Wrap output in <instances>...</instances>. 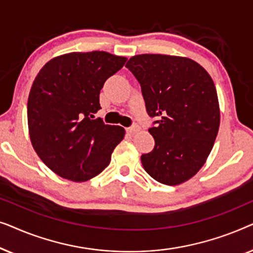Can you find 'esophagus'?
I'll return each mask as SVG.
<instances>
[{
  "label": "esophagus",
  "mask_w": 253,
  "mask_h": 253,
  "mask_svg": "<svg viewBox=\"0 0 253 253\" xmlns=\"http://www.w3.org/2000/svg\"><path fill=\"white\" fill-rule=\"evenodd\" d=\"M139 130H140V127L136 126V124H134V126H130V127H126V131H127V132H130V133L138 132Z\"/></svg>",
  "instance_id": "34e87169"
}]
</instances>
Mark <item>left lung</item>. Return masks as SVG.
I'll use <instances>...</instances> for the list:
<instances>
[{
    "instance_id": "obj_1",
    "label": "left lung",
    "mask_w": 253,
    "mask_h": 253,
    "mask_svg": "<svg viewBox=\"0 0 253 253\" xmlns=\"http://www.w3.org/2000/svg\"><path fill=\"white\" fill-rule=\"evenodd\" d=\"M126 67L134 75L151 117L158 116L153 151L141 155L155 181L178 185L205 165L220 126L216 88L209 72L189 57L162 54L132 56Z\"/></svg>"
}]
</instances>
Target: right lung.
<instances>
[{
    "mask_svg": "<svg viewBox=\"0 0 253 253\" xmlns=\"http://www.w3.org/2000/svg\"><path fill=\"white\" fill-rule=\"evenodd\" d=\"M126 61L107 51H74L51 58L37 75L27 101L30 139L55 174L85 182L109 165L126 130L92 119L101 109L103 84Z\"/></svg>",
    "mask_w": 253,
    "mask_h": 253,
    "instance_id": "1",
    "label": "right lung"
}]
</instances>
